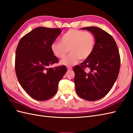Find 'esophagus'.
<instances>
[{"label": "esophagus", "mask_w": 133, "mask_h": 133, "mask_svg": "<svg viewBox=\"0 0 133 133\" xmlns=\"http://www.w3.org/2000/svg\"><path fill=\"white\" fill-rule=\"evenodd\" d=\"M67 69L68 70H71L72 69V67H67Z\"/></svg>", "instance_id": "34e87169"}]
</instances>
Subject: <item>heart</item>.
Segmentation results:
<instances>
[{"label": "heart", "instance_id": "1", "mask_svg": "<svg viewBox=\"0 0 133 133\" xmlns=\"http://www.w3.org/2000/svg\"><path fill=\"white\" fill-rule=\"evenodd\" d=\"M61 42L53 43L51 50L54 56L60 59L65 57L69 50L70 54L61 61V65L69 66L77 63L79 59L85 61L90 57L96 40L91 32L71 29L62 36Z\"/></svg>", "mask_w": 133, "mask_h": 133}]
</instances>
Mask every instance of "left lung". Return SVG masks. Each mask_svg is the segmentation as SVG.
I'll list each match as a JSON object with an SVG mask.
<instances>
[{
    "label": "left lung",
    "instance_id": "8db88e82",
    "mask_svg": "<svg viewBox=\"0 0 133 133\" xmlns=\"http://www.w3.org/2000/svg\"><path fill=\"white\" fill-rule=\"evenodd\" d=\"M91 32L96 44L93 54L73 68L76 91L81 98L93 101L103 98L113 87L119 74L120 56L110 34L97 26L81 28ZM88 68L87 72L84 69Z\"/></svg>",
    "mask_w": 133,
    "mask_h": 133
}]
</instances>
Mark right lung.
<instances>
[{"label": "right lung", "mask_w": 133, "mask_h": 133, "mask_svg": "<svg viewBox=\"0 0 133 133\" xmlns=\"http://www.w3.org/2000/svg\"><path fill=\"white\" fill-rule=\"evenodd\" d=\"M61 32L60 28L37 27L23 36L17 45V79L23 89L37 101H45L54 96L59 81L67 71L64 65L49 67L58 62L51 45Z\"/></svg>", "instance_id": "obj_1"}]
</instances>
